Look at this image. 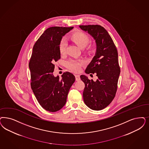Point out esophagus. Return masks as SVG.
<instances>
[{
	"label": "esophagus",
	"instance_id": "1",
	"mask_svg": "<svg viewBox=\"0 0 149 149\" xmlns=\"http://www.w3.org/2000/svg\"><path fill=\"white\" fill-rule=\"evenodd\" d=\"M75 79L77 81H79L80 80V77L79 75H75Z\"/></svg>",
	"mask_w": 149,
	"mask_h": 149
}]
</instances>
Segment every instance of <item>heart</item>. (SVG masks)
I'll return each instance as SVG.
<instances>
[{
  "label": "heart",
  "instance_id": "1",
  "mask_svg": "<svg viewBox=\"0 0 149 149\" xmlns=\"http://www.w3.org/2000/svg\"><path fill=\"white\" fill-rule=\"evenodd\" d=\"M71 39L81 48L86 46L89 41V38L87 35L81 31L76 32L73 33L71 36ZM67 45V41L65 38H63L60 41L59 49L61 53L63 54L65 52ZM85 64V62L83 60L74 59H70L65 63L67 68L70 71L74 72H77L81 71V67Z\"/></svg>",
  "mask_w": 149,
  "mask_h": 149
}]
</instances>
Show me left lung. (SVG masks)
Instances as JSON below:
<instances>
[{"label":"left lung","mask_w":149,"mask_h":149,"mask_svg":"<svg viewBox=\"0 0 149 149\" xmlns=\"http://www.w3.org/2000/svg\"><path fill=\"white\" fill-rule=\"evenodd\" d=\"M80 29L87 32L95 40L96 51L85 70L86 74H96L94 81L81 75L85 86L84 101L89 108L95 111L103 109L113 101L117 90L120 67L118 52L108 32L100 25H80Z\"/></svg>","instance_id":"8db88e82"}]
</instances>
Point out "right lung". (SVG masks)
Returning <instances> with one entry per match:
<instances>
[{
    "mask_svg": "<svg viewBox=\"0 0 149 149\" xmlns=\"http://www.w3.org/2000/svg\"><path fill=\"white\" fill-rule=\"evenodd\" d=\"M72 29L49 27L33 47L29 63L31 88L40 104L49 112H56L64 106L69 91L75 81V76L69 72H64L61 79L53 74L54 63L61 58L60 41Z\"/></svg>",
    "mask_w": 149,
    "mask_h": 149,
    "instance_id": "right-lung-1",
    "label": "right lung"
}]
</instances>
